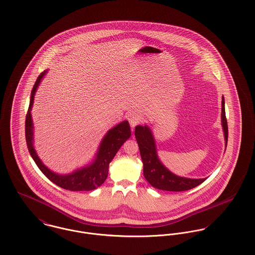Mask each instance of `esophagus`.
<instances>
[{
  "label": "esophagus",
  "instance_id": "34e87169",
  "mask_svg": "<svg viewBox=\"0 0 255 255\" xmlns=\"http://www.w3.org/2000/svg\"><path fill=\"white\" fill-rule=\"evenodd\" d=\"M127 118H128V121H129L132 129H134L139 123H141V119H142L141 114H138V113H130L128 114Z\"/></svg>",
  "mask_w": 255,
  "mask_h": 255
}]
</instances>
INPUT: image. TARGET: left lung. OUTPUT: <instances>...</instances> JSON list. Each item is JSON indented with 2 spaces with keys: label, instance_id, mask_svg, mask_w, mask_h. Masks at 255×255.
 Segmentation results:
<instances>
[{
  "label": "left lung",
  "instance_id": "left-lung-1",
  "mask_svg": "<svg viewBox=\"0 0 255 255\" xmlns=\"http://www.w3.org/2000/svg\"><path fill=\"white\" fill-rule=\"evenodd\" d=\"M221 117L227 146L228 124L225 114L224 98H222ZM135 137L140 148L141 160L143 164V176L153 188L162 191L182 192L191 190L205 181V179H190L180 177L170 172L158 159L154 139L147 126H137L135 128Z\"/></svg>",
  "mask_w": 255,
  "mask_h": 255
}]
</instances>
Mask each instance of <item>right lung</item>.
I'll return each mask as SVG.
<instances>
[{
    "label": "right lung",
    "instance_id": "obj_1",
    "mask_svg": "<svg viewBox=\"0 0 255 255\" xmlns=\"http://www.w3.org/2000/svg\"><path fill=\"white\" fill-rule=\"evenodd\" d=\"M47 71L42 72L32 89L30 104H29L28 112L25 119V138L28 147L29 152L34 159L35 163L39 167V169L43 172V174L55 183L57 186L69 190V191H92L100 187L107 179L109 174V165L111 161L114 159L116 152L131 136V129L128 121H123L116 125L113 129H111L106 137L101 142L99 151L97 153V157L94 162L86 166L82 169L77 170L72 174L68 175H58L55 172L48 169L38 157L34 147H33V123L31 118V108L34 101V96L37 90V87L41 82L42 78L46 74Z\"/></svg>",
    "mask_w": 255,
    "mask_h": 255
}]
</instances>
